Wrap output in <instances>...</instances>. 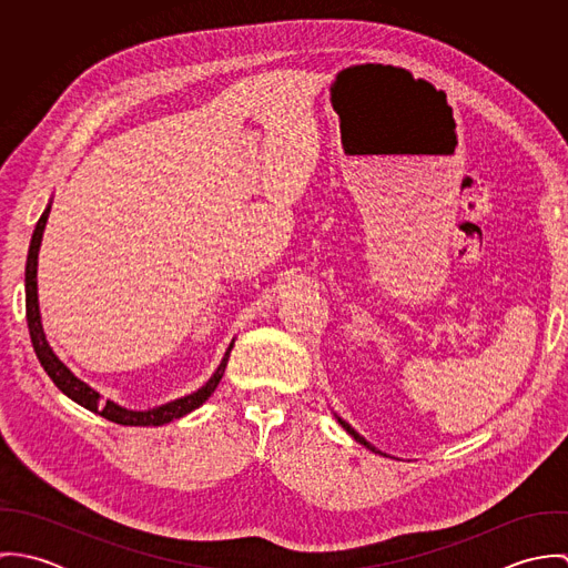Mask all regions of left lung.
<instances>
[{"label":"left lung","mask_w":568,"mask_h":568,"mask_svg":"<svg viewBox=\"0 0 568 568\" xmlns=\"http://www.w3.org/2000/svg\"><path fill=\"white\" fill-rule=\"evenodd\" d=\"M336 419H338V424H341V426H343V428H345V430H347V433H349V435H352V437H354L358 444L367 446V448H369V450H374V453H381V450H376V448H374V446H372V444H369L365 437H361V435H358V433H356V430H354V428H352V426H349L345 419H341V417H336Z\"/></svg>","instance_id":"left-lung-1"}]
</instances>
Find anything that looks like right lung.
I'll return each mask as SVG.
<instances>
[{"mask_svg": "<svg viewBox=\"0 0 568 568\" xmlns=\"http://www.w3.org/2000/svg\"><path fill=\"white\" fill-rule=\"evenodd\" d=\"M48 214H50V205L43 210L41 219L37 221V227H34V234H32V241H30V248H28V262H26V320H28V329H30V338H32V347L37 352V358H39L41 367L48 372V376L52 378V383L68 398H72L74 403H79L84 408L106 417L109 422L122 424V426H162V424H168L172 419H179V417L187 415L190 410H194V408L203 405L214 394V389L219 387V383H221V378L225 374V367H227L234 341L230 343V347H227L219 369L214 372V376L199 392H194V394H190L185 398L172 400L168 405L149 408V410H129V408L115 405L111 400L100 403V394L95 389H91L89 385H84L81 378H77L68 369V365H63L59 361V356L52 352V347L45 341V334H43V327H41V315H39V297H37V260H39V246H41L43 230H45V223H48Z\"/></svg>", "mask_w": 568, "mask_h": 568, "instance_id": "1", "label": "right lung"}]
</instances>
